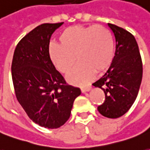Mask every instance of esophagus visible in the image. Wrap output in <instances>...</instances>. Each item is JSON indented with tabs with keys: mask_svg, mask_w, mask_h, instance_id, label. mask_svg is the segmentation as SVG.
<instances>
[{
	"mask_svg": "<svg viewBox=\"0 0 150 150\" xmlns=\"http://www.w3.org/2000/svg\"><path fill=\"white\" fill-rule=\"evenodd\" d=\"M91 88H92V87H91V86H88V87L81 88V92L82 93L88 92V91H90V90H91Z\"/></svg>",
	"mask_w": 150,
	"mask_h": 150,
	"instance_id": "34e87169",
	"label": "esophagus"
}]
</instances>
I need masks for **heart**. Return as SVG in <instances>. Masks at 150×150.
<instances>
[{"label":"heart","mask_w":150,"mask_h":150,"mask_svg":"<svg viewBox=\"0 0 150 150\" xmlns=\"http://www.w3.org/2000/svg\"><path fill=\"white\" fill-rule=\"evenodd\" d=\"M59 44L51 42L48 55L55 67L62 74H70L67 80L82 86L89 83L96 71L103 73L114 59V40L110 31L102 25L74 26L63 30L58 37Z\"/></svg>","instance_id":"1"}]
</instances>
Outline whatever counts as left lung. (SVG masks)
<instances>
[{"instance_id": "obj_1", "label": "left lung", "mask_w": 150, "mask_h": 150, "mask_svg": "<svg viewBox=\"0 0 150 150\" xmlns=\"http://www.w3.org/2000/svg\"><path fill=\"white\" fill-rule=\"evenodd\" d=\"M116 39L113 62L101 78L93 83L105 93V102L98 107L99 113L118 118L131 108L139 93L143 66L137 42L131 33L108 24Z\"/></svg>"}]
</instances>
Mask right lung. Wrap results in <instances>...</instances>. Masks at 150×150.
<instances>
[{
  "mask_svg": "<svg viewBox=\"0 0 150 150\" xmlns=\"http://www.w3.org/2000/svg\"><path fill=\"white\" fill-rule=\"evenodd\" d=\"M63 24H41L28 33L16 46L11 65L17 100L33 122L48 129L67 122L81 93L66 83L48 55L52 34Z\"/></svg>",
  "mask_w": 150,
  "mask_h": 150,
  "instance_id": "add662e5",
  "label": "right lung"
}]
</instances>
